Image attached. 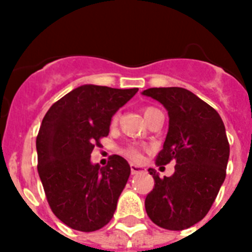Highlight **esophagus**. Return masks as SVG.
I'll return each mask as SVG.
<instances>
[{"label": "esophagus", "instance_id": "34e87169", "mask_svg": "<svg viewBox=\"0 0 252 252\" xmlns=\"http://www.w3.org/2000/svg\"><path fill=\"white\" fill-rule=\"evenodd\" d=\"M145 171V168L142 167V166H138V165H133V163H132V165H130V172H132V174H138V172H144Z\"/></svg>", "mask_w": 252, "mask_h": 252}]
</instances>
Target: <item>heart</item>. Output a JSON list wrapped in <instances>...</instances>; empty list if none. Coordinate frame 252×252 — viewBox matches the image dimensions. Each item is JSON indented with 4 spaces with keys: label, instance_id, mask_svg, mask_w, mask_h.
Returning <instances> with one entry per match:
<instances>
[{
    "label": "heart",
    "instance_id": "heart-1",
    "mask_svg": "<svg viewBox=\"0 0 252 252\" xmlns=\"http://www.w3.org/2000/svg\"><path fill=\"white\" fill-rule=\"evenodd\" d=\"M154 110H156V108H153V107H146L145 110H144V116L146 118V116ZM111 123H112V124H116V123H118V115H115L114 118H112V120H111ZM124 154H126V157L132 158V159H140V150H138L137 148H133V146H132V148H128V149L124 152Z\"/></svg>",
    "mask_w": 252,
    "mask_h": 252
}]
</instances>
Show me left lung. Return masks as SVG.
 <instances>
[{"mask_svg": "<svg viewBox=\"0 0 252 252\" xmlns=\"http://www.w3.org/2000/svg\"><path fill=\"white\" fill-rule=\"evenodd\" d=\"M163 104L168 130L157 165L175 161V172L154 178L145 209L156 225L184 230L207 216L226 176L229 141L219 112L183 87H152L142 91Z\"/></svg>", "mask_w": 252, "mask_h": 252, "instance_id": "obj_1", "label": "left lung"}]
</instances>
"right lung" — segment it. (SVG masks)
<instances>
[{
	"label": "right lung",
	"mask_w": 252,
	"mask_h": 252,
	"mask_svg": "<svg viewBox=\"0 0 252 252\" xmlns=\"http://www.w3.org/2000/svg\"><path fill=\"white\" fill-rule=\"evenodd\" d=\"M137 91L82 85L52 104L41 122L37 172L55 216L74 230H98L114 217L130 166L115 154L100 167L91 162V152Z\"/></svg>",
	"instance_id": "add662e5"
}]
</instances>
